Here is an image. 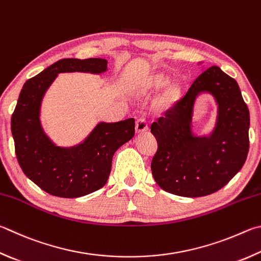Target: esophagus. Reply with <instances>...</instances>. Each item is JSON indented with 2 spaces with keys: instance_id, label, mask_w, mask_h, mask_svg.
<instances>
[{
  "instance_id": "obj_1",
  "label": "esophagus",
  "mask_w": 261,
  "mask_h": 261,
  "mask_svg": "<svg viewBox=\"0 0 261 261\" xmlns=\"http://www.w3.org/2000/svg\"><path fill=\"white\" fill-rule=\"evenodd\" d=\"M147 129H148V121H147V118L144 116H140L137 118V122H136L137 132H144Z\"/></svg>"
}]
</instances>
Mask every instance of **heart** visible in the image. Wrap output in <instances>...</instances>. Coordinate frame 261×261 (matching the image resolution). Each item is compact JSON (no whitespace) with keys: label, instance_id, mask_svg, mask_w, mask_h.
Instances as JSON below:
<instances>
[{"label":"heart","instance_id":"1","mask_svg":"<svg viewBox=\"0 0 261 261\" xmlns=\"http://www.w3.org/2000/svg\"><path fill=\"white\" fill-rule=\"evenodd\" d=\"M169 83V79L163 76V75H159V76H155L153 80H151L150 85L153 88L160 89V88H164L165 85H168Z\"/></svg>","mask_w":261,"mask_h":261}]
</instances>
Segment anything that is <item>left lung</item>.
<instances>
[{
	"mask_svg": "<svg viewBox=\"0 0 261 261\" xmlns=\"http://www.w3.org/2000/svg\"><path fill=\"white\" fill-rule=\"evenodd\" d=\"M206 91L218 102V122L210 137L191 135L193 100ZM250 114L238 82L218 67L201 73L187 92L150 124L158 141L151 173L163 191L200 197L219 191L238 173L249 151Z\"/></svg>",
	"mask_w": 261,
	"mask_h": 261,
	"instance_id": "left-lung-1",
	"label": "left lung"
}]
</instances>
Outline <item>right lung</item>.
Instances as JSON below:
<instances>
[{
  "mask_svg": "<svg viewBox=\"0 0 261 261\" xmlns=\"http://www.w3.org/2000/svg\"><path fill=\"white\" fill-rule=\"evenodd\" d=\"M107 60L67 58L52 64L27 80L11 116L18 163L23 173L54 196L74 198L105 186L113 155L135 136V118L99 123L89 138L75 148H59L49 140L40 124V105L46 89L64 72L101 73Z\"/></svg>",
  "mask_w": 261,
  "mask_h": 261,
  "instance_id": "right-lung-1",
  "label": "right lung"
}]
</instances>
